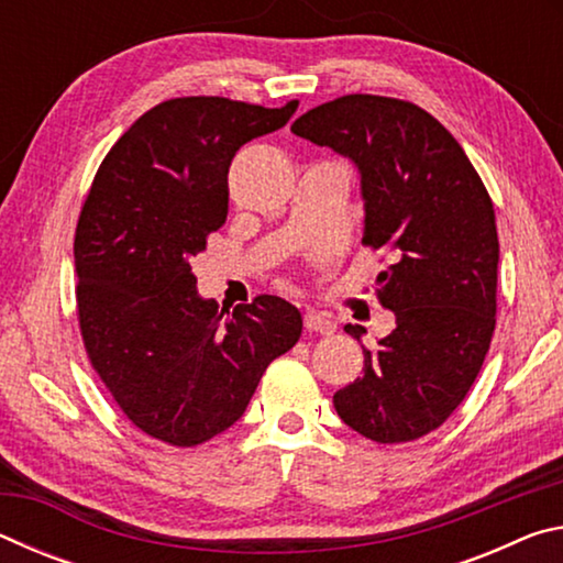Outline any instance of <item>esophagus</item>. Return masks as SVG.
<instances>
[{
	"mask_svg": "<svg viewBox=\"0 0 563 563\" xmlns=\"http://www.w3.org/2000/svg\"><path fill=\"white\" fill-rule=\"evenodd\" d=\"M305 328L310 332H320V335H332L335 332V322H332L328 316H322V312H305Z\"/></svg>",
	"mask_w": 563,
	"mask_h": 563,
	"instance_id": "34e87169",
	"label": "esophagus"
}]
</instances>
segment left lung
Returning a JSON list of instances; mask_svg holds the SVG:
<instances>
[{
  "label": "left lung",
  "mask_w": 563,
  "mask_h": 563,
  "mask_svg": "<svg viewBox=\"0 0 563 563\" xmlns=\"http://www.w3.org/2000/svg\"><path fill=\"white\" fill-rule=\"evenodd\" d=\"M360 170L362 243L389 247L377 300L397 328L332 397L342 422L379 444L437 430L470 393L497 325L499 238L492 198L456 139L417 103L347 93L292 123ZM357 338L365 328L345 325Z\"/></svg>",
  "instance_id": "1"
}]
</instances>
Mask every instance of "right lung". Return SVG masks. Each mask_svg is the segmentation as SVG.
<instances>
[{
    "label": "right lung",
    "mask_w": 563,
    "mask_h": 563,
    "mask_svg": "<svg viewBox=\"0 0 563 563\" xmlns=\"http://www.w3.org/2000/svg\"><path fill=\"white\" fill-rule=\"evenodd\" d=\"M295 109L168 99L133 121L93 176L74 238L84 347L113 402L154 440L196 446L225 432L300 338L288 300L258 295L228 312L198 295L190 271L225 223L235 151Z\"/></svg>",
    "instance_id": "obj_1"
}]
</instances>
